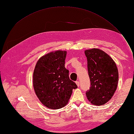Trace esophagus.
<instances>
[{
    "mask_svg": "<svg viewBox=\"0 0 134 134\" xmlns=\"http://www.w3.org/2000/svg\"><path fill=\"white\" fill-rule=\"evenodd\" d=\"M75 83H76V86H78V87H79V82H78V81H76V82H75Z\"/></svg>",
    "mask_w": 134,
    "mask_h": 134,
    "instance_id": "obj_1",
    "label": "esophagus"
}]
</instances>
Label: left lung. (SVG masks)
<instances>
[{"label": "left lung", "mask_w": 134, "mask_h": 134, "mask_svg": "<svg viewBox=\"0 0 134 134\" xmlns=\"http://www.w3.org/2000/svg\"><path fill=\"white\" fill-rule=\"evenodd\" d=\"M87 59L90 90L88 100L93 105H103L111 99L117 89L119 71L115 62L106 52L98 48L85 50Z\"/></svg>", "instance_id": "1"}]
</instances>
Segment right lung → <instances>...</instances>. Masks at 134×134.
I'll return each instance as SVG.
<instances>
[{"label":"right lung","instance_id":"1","mask_svg":"<svg viewBox=\"0 0 134 134\" xmlns=\"http://www.w3.org/2000/svg\"><path fill=\"white\" fill-rule=\"evenodd\" d=\"M66 51L57 50L42 56L37 61L33 75L36 96L44 106L59 109L65 106L72 90L78 88L65 68Z\"/></svg>","mask_w":134,"mask_h":134}]
</instances>
